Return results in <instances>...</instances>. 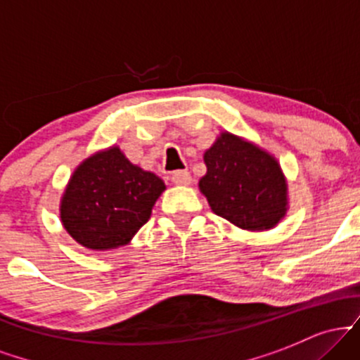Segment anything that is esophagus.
<instances>
[{
    "label": "esophagus",
    "instance_id": "34e87169",
    "mask_svg": "<svg viewBox=\"0 0 360 360\" xmlns=\"http://www.w3.org/2000/svg\"><path fill=\"white\" fill-rule=\"evenodd\" d=\"M171 181L177 186H186V184L191 183V174H189L188 171H176V172H172Z\"/></svg>",
    "mask_w": 360,
    "mask_h": 360
}]
</instances>
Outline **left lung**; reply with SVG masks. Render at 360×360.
<instances>
[{
  "label": "left lung",
  "mask_w": 360,
  "mask_h": 360,
  "mask_svg": "<svg viewBox=\"0 0 360 360\" xmlns=\"http://www.w3.org/2000/svg\"><path fill=\"white\" fill-rule=\"evenodd\" d=\"M200 179L213 213L243 230H269L288 212V183L269 152L223 131L203 155Z\"/></svg>",
  "instance_id": "left-lung-1"
}]
</instances>
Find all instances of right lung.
<instances>
[{
  "instance_id": "1",
  "label": "right lung",
  "mask_w": 360,
  "mask_h": 360,
  "mask_svg": "<svg viewBox=\"0 0 360 360\" xmlns=\"http://www.w3.org/2000/svg\"><path fill=\"white\" fill-rule=\"evenodd\" d=\"M164 189L160 177L131 164L113 146L72 172L60 200L62 225L86 249H117L148 221Z\"/></svg>"
}]
</instances>
